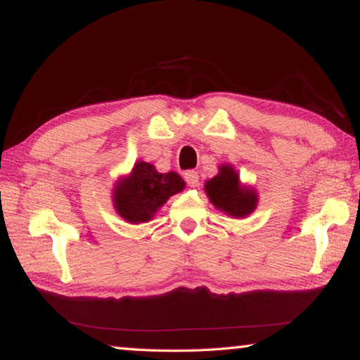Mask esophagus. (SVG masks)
<instances>
[{
  "label": "esophagus",
  "instance_id": "esophagus-1",
  "mask_svg": "<svg viewBox=\"0 0 360 360\" xmlns=\"http://www.w3.org/2000/svg\"><path fill=\"white\" fill-rule=\"evenodd\" d=\"M184 179H186V182H187V186H191V187H197L198 186V173L197 172H187L186 174H184Z\"/></svg>",
  "mask_w": 360,
  "mask_h": 360
}]
</instances>
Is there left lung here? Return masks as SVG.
Segmentation results:
<instances>
[{
    "mask_svg": "<svg viewBox=\"0 0 360 360\" xmlns=\"http://www.w3.org/2000/svg\"><path fill=\"white\" fill-rule=\"evenodd\" d=\"M205 191L216 208L227 212L229 216L243 217L251 214L257 206V195L254 191L240 186L238 174L227 165L221 167V173L206 182Z\"/></svg>",
    "mask_w": 360,
    "mask_h": 360,
    "instance_id": "8db88e82",
    "label": "left lung"
}]
</instances>
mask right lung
I'll return each mask as SVG.
<instances>
[{
  "label": "right lung",
  "instance_id": "obj_1",
  "mask_svg": "<svg viewBox=\"0 0 360 360\" xmlns=\"http://www.w3.org/2000/svg\"><path fill=\"white\" fill-rule=\"evenodd\" d=\"M184 186V181L174 172L158 173L150 163L139 162L130 178L115 187V210L127 222H148L154 212Z\"/></svg>",
  "mask_w": 360,
  "mask_h": 360
}]
</instances>
